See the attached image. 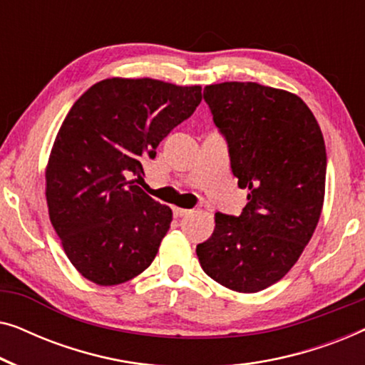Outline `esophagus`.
<instances>
[{
  "label": "esophagus",
  "mask_w": 365,
  "mask_h": 365,
  "mask_svg": "<svg viewBox=\"0 0 365 365\" xmlns=\"http://www.w3.org/2000/svg\"><path fill=\"white\" fill-rule=\"evenodd\" d=\"M173 212L176 217H184V216H187L191 211H189V209H182V207H173Z\"/></svg>",
  "instance_id": "34e87169"
}]
</instances>
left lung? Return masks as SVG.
<instances>
[{"instance_id":"1","label":"left lung","mask_w":365,"mask_h":365,"mask_svg":"<svg viewBox=\"0 0 365 365\" xmlns=\"http://www.w3.org/2000/svg\"><path fill=\"white\" fill-rule=\"evenodd\" d=\"M227 139L232 174L247 187L239 216L214 214L196 254L209 277L236 292H259L286 276L311 241L326 194V144L297 94L259 83L204 88Z\"/></svg>"}]
</instances>
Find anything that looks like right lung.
I'll return each mask as SVG.
<instances>
[{
    "label": "right lung",
    "mask_w": 365,
    "mask_h": 365,
    "mask_svg": "<svg viewBox=\"0 0 365 365\" xmlns=\"http://www.w3.org/2000/svg\"><path fill=\"white\" fill-rule=\"evenodd\" d=\"M201 86L153 78H108L69 109L46 164V202L69 262L98 286L146 271L169 231L173 211L149 197L144 156L201 103Z\"/></svg>",
    "instance_id": "right-lung-1"
}]
</instances>
